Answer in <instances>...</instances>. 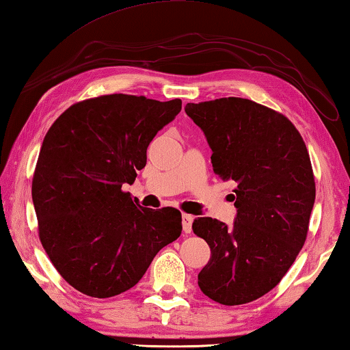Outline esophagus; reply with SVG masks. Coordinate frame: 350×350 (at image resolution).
<instances>
[{
    "label": "esophagus",
    "instance_id": "34e87169",
    "mask_svg": "<svg viewBox=\"0 0 350 350\" xmlns=\"http://www.w3.org/2000/svg\"><path fill=\"white\" fill-rule=\"evenodd\" d=\"M192 223H193V217L189 215V213H183V230L186 234H191L192 232Z\"/></svg>",
    "mask_w": 350,
    "mask_h": 350
}]
</instances>
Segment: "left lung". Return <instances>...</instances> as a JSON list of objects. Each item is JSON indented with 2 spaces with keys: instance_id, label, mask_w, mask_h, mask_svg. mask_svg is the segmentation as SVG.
Listing matches in <instances>:
<instances>
[{
  "instance_id": "left-lung-1",
  "label": "left lung",
  "mask_w": 350,
  "mask_h": 350,
  "mask_svg": "<svg viewBox=\"0 0 350 350\" xmlns=\"http://www.w3.org/2000/svg\"><path fill=\"white\" fill-rule=\"evenodd\" d=\"M186 113L206 135L213 172L235 183L232 228L193 219L211 247L198 286L219 304H246L272 291L304 246L315 203L308 147L287 116L246 98L187 103Z\"/></svg>"
}]
</instances>
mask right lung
Segmentation results:
<instances>
[{"label":"right lung","instance_id":"1","mask_svg":"<svg viewBox=\"0 0 350 350\" xmlns=\"http://www.w3.org/2000/svg\"><path fill=\"white\" fill-rule=\"evenodd\" d=\"M181 100L112 94L66 109L42 141L32 180L38 235L58 273L94 298L126 292L181 235V212L133 203L147 147Z\"/></svg>","mask_w":350,"mask_h":350}]
</instances>
